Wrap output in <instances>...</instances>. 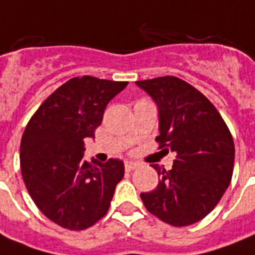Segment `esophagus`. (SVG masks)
Segmentation results:
<instances>
[{"instance_id": "34e87169", "label": "esophagus", "mask_w": 255, "mask_h": 255, "mask_svg": "<svg viewBox=\"0 0 255 255\" xmlns=\"http://www.w3.org/2000/svg\"><path fill=\"white\" fill-rule=\"evenodd\" d=\"M136 167H138L136 163H126V164H124V170L127 171V172H131V171L135 170Z\"/></svg>"}]
</instances>
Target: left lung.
I'll return each mask as SVG.
<instances>
[{
  "instance_id": "8db88e82",
  "label": "left lung",
  "mask_w": 255,
  "mask_h": 255,
  "mask_svg": "<svg viewBox=\"0 0 255 255\" xmlns=\"http://www.w3.org/2000/svg\"><path fill=\"white\" fill-rule=\"evenodd\" d=\"M136 85L157 103L158 149L177 153L171 170L152 164L160 181L154 190L140 193V199L146 210L165 224L192 225L214 210L231 183L232 133L214 105L181 78L164 76Z\"/></svg>"
}]
</instances>
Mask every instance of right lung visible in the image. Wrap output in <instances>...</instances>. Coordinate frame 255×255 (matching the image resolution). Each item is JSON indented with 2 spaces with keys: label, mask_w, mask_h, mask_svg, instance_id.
<instances>
[{
  "label": "right lung",
  "mask_w": 255,
  "mask_h": 255,
  "mask_svg": "<svg viewBox=\"0 0 255 255\" xmlns=\"http://www.w3.org/2000/svg\"><path fill=\"white\" fill-rule=\"evenodd\" d=\"M92 76L73 77L41 103L20 142V171L28 195L48 220L84 231L103 218L123 161H85L84 140L95 138L106 105L127 87Z\"/></svg>",
  "instance_id": "1"
}]
</instances>
